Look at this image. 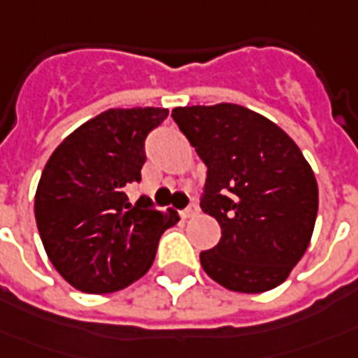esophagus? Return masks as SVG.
Returning <instances> with one entry per match:
<instances>
[{
  "label": "esophagus",
  "mask_w": 358,
  "mask_h": 358,
  "mask_svg": "<svg viewBox=\"0 0 358 358\" xmlns=\"http://www.w3.org/2000/svg\"><path fill=\"white\" fill-rule=\"evenodd\" d=\"M196 214H199V206H196V204H189L185 210H181V216H183L185 220H187V218H193Z\"/></svg>",
  "instance_id": "34e87169"
}]
</instances>
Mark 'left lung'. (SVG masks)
<instances>
[{
	"label": "left lung",
	"instance_id": "obj_1",
	"mask_svg": "<svg viewBox=\"0 0 358 358\" xmlns=\"http://www.w3.org/2000/svg\"><path fill=\"white\" fill-rule=\"evenodd\" d=\"M171 117L208 169L201 208L222 228L201 253L204 273L245 294L278 287L306 253L317 216V183L300 148L234 103L177 107Z\"/></svg>",
	"mask_w": 358,
	"mask_h": 358
}]
</instances>
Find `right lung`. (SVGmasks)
Returning a JSON list of instances; mask_svg holds the SVG:
<instances>
[{
	"label": "right lung",
	"instance_id": "right-lung-1",
	"mask_svg": "<svg viewBox=\"0 0 358 358\" xmlns=\"http://www.w3.org/2000/svg\"><path fill=\"white\" fill-rule=\"evenodd\" d=\"M167 108H108L73 130L52 152L34 194V218L46 255L62 277L87 294L132 285L152 267L157 241L179 222L173 208L136 204L144 142Z\"/></svg>",
	"mask_w": 358,
	"mask_h": 358
}]
</instances>
